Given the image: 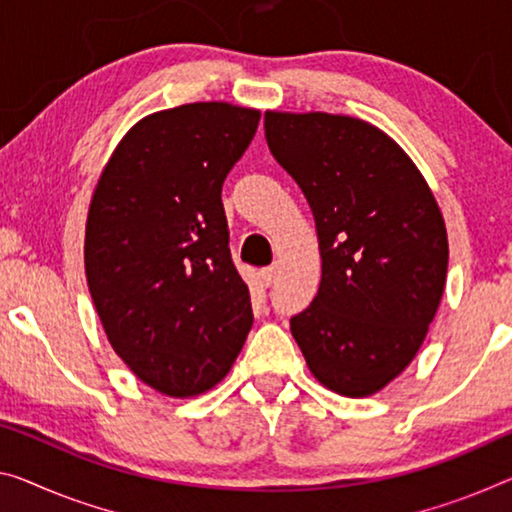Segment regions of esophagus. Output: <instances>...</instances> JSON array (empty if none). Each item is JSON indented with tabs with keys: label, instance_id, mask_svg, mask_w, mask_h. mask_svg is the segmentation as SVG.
Here are the masks:
<instances>
[{
	"label": "esophagus",
	"instance_id": "34e87169",
	"mask_svg": "<svg viewBox=\"0 0 512 512\" xmlns=\"http://www.w3.org/2000/svg\"><path fill=\"white\" fill-rule=\"evenodd\" d=\"M274 279H277V265L263 267V270H261V281H263V286H272Z\"/></svg>",
	"mask_w": 512,
	"mask_h": 512
}]
</instances>
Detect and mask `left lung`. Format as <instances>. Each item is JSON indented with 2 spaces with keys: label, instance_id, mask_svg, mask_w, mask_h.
<instances>
[{
  "label": "left lung",
  "instance_id": "1",
  "mask_svg": "<svg viewBox=\"0 0 512 512\" xmlns=\"http://www.w3.org/2000/svg\"><path fill=\"white\" fill-rule=\"evenodd\" d=\"M267 146L316 217L318 295L290 318L311 373L341 396H371L419 352L444 293L442 212L414 162L350 116L265 114Z\"/></svg>",
  "mask_w": 512,
  "mask_h": 512
}]
</instances>
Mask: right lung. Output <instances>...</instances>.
<instances>
[{
  "label": "right lung",
  "mask_w": 512,
  "mask_h": 512,
  "mask_svg": "<svg viewBox=\"0 0 512 512\" xmlns=\"http://www.w3.org/2000/svg\"><path fill=\"white\" fill-rule=\"evenodd\" d=\"M261 114L194 102L139 121L116 148L86 219V281L132 373L174 398L231 371L254 325L229 249L222 185Z\"/></svg>",
  "instance_id": "1"
}]
</instances>
